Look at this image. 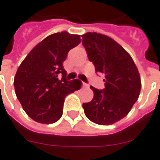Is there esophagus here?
I'll use <instances>...</instances> for the list:
<instances>
[{
  "label": "esophagus",
  "instance_id": "obj_1",
  "mask_svg": "<svg viewBox=\"0 0 160 160\" xmlns=\"http://www.w3.org/2000/svg\"><path fill=\"white\" fill-rule=\"evenodd\" d=\"M82 87H83V88H88V84H86V83H83V84H82Z\"/></svg>",
  "mask_w": 160,
  "mask_h": 160
}]
</instances>
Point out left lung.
Segmentation results:
<instances>
[{
  "label": "left lung",
  "instance_id": "8db88e82",
  "mask_svg": "<svg viewBox=\"0 0 160 160\" xmlns=\"http://www.w3.org/2000/svg\"><path fill=\"white\" fill-rule=\"evenodd\" d=\"M82 45L96 72L105 75L103 90L90 87L93 99L83 103L88 118L101 125L113 124L128 115L141 92L142 82L132 58L121 45L106 35L88 32Z\"/></svg>",
  "mask_w": 160,
  "mask_h": 160
}]
</instances>
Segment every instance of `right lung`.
Returning a JSON list of instances; mask_svg holds the SVG:
<instances>
[{"mask_svg": "<svg viewBox=\"0 0 160 160\" xmlns=\"http://www.w3.org/2000/svg\"><path fill=\"white\" fill-rule=\"evenodd\" d=\"M80 36L54 33L36 45L18 68L14 88L24 111L34 121L53 123L62 115L65 97L80 89V80H67L63 62ZM62 75V80L58 77Z\"/></svg>", "mask_w": 160, "mask_h": 160, "instance_id": "right-lung-1", "label": "right lung"}]
</instances>
